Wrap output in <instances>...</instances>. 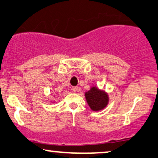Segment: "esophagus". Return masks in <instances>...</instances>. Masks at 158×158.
I'll use <instances>...</instances> for the list:
<instances>
[{"mask_svg": "<svg viewBox=\"0 0 158 158\" xmlns=\"http://www.w3.org/2000/svg\"><path fill=\"white\" fill-rule=\"evenodd\" d=\"M73 91H74V92H76V91H78V87L77 86H73Z\"/></svg>", "mask_w": 158, "mask_h": 158, "instance_id": "esophagus-1", "label": "esophagus"}]
</instances>
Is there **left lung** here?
<instances>
[{"instance_id":"obj_1","label":"left lung","mask_w":158,"mask_h":158,"mask_svg":"<svg viewBox=\"0 0 158 158\" xmlns=\"http://www.w3.org/2000/svg\"><path fill=\"white\" fill-rule=\"evenodd\" d=\"M85 100L91 109L94 111L102 110L108 104V95L106 91L99 90L96 86L91 87V89L85 93Z\"/></svg>"}]
</instances>
